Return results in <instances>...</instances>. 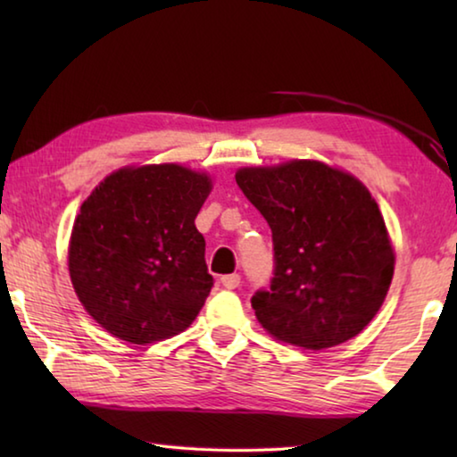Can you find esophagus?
I'll use <instances>...</instances> for the list:
<instances>
[{"instance_id": "obj_1", "label": "esophagus", "mask_w": 457, "mask_h": 457, "mask_svg": "<svg viewBox=\"0 0 457 457\" xmlns=\"http://www.w3.org/2000/svg\"><path fill=\"white\" fill-rule=\"evenodd\" d=\"M221 286L228 290H236L239 286V274H228V276H221Z\"/></svg>"}]
</instances>
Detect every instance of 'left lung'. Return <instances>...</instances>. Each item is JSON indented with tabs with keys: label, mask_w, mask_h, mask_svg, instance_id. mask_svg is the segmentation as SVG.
I'll list each match as a JSON object with an SVG mask.
<instances>
[{
	"label": "left lung",
	"mask_w": 457,
	"mask_h": 457,
	"mask_svg": "<svg viewBox=\"0 0 457 457\" xmlns=\"http://www.w3.org/2000/svg\"><path fill=\"white\" fill-rule=\"evenodd\" d=\"M236 181L272 229V286L252 298L264 330L308 351L357 337L383 306L395 270L365 183L316 159L242 167Z\"/></svg>",
	"instance_id": "obj_1"
}]
</instances>
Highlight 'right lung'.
Here are the masks:
<instances>
[{
  "label": "right lung",
  "mask_w": 457,
  "mask_h": 457,
  "mask_svg": "<svg viewBox=\"0 0 457 457\" xmlns=\"http://www.w3.org/2000/svg\"><path fill=\"white\" fill-rule=\"evenodd\" d=\"M212 175L179 163L127 165L84 199L68 242L76 296L112 337L157 343L191 327L213 286L195 218Z\"/></svg>",
  "instance_id": "add662e5"
}]
</instances>
